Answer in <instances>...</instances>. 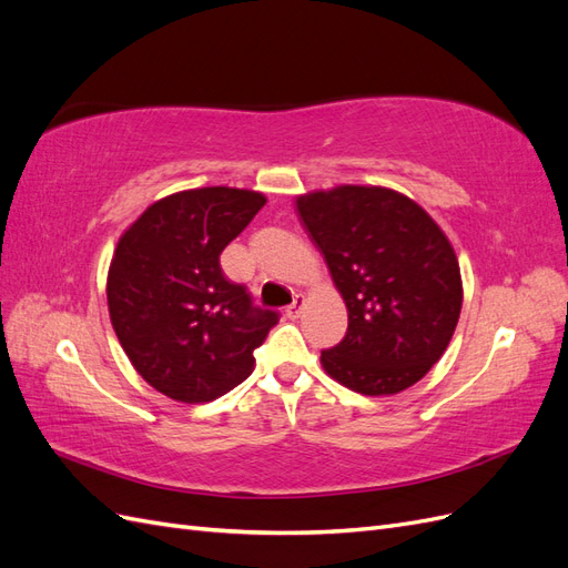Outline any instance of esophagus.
<instances>
[{"mask_svg": "<svg viewBox=\"0 0 568 568\" xmlns=\"http://www.w3.org/2000/svg\"><path fill=\"white\" fill-rule=\"evenodd\" d=\"M303 296L301 294H296L294 296V301H291V305L286 307V317L288 320H296V317H301V313H303Z\"/></svg>", "mask_w": 568, "mask_h": 568, "instance_id": "esophagus-1", "label": "esophagus"}]
</instances>
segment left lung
<instances>
[{
    "label": "left lung",
    "mask_w": 568,
    "mask_h": 568,
    "mask_svg": "<svg viewBox=\"0 0 568 568\" xmlns=\"http://www.w3.org/2000/svg\"><path fill=\"white\" fill-rule=\"evenodd\" d=\"M303 227L348 307V332L322 367L365 395H390L432 369L462 311L455 251L415 201L384 186L301 196Z\"/></svg>",
    "instance_id": "obj_1"
}]
</instances>
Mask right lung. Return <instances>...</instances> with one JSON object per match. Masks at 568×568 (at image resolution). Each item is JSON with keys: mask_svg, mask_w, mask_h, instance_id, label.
I'll return each instance as SVG.
<instances>
[{"mask_svg": "<svg viewBox=\"0 0 568 568\" xmlns=\"http://www.w3.org/2000/svg\"><path fill=\"white\" fill-rule=\"evenodd\" d=\"M265 196L205 186L161 199L120 236L109 270V313L144 382L173 400L209 403L253 372L280 313L253 305L220 253Z\"/></svg>", "mask_w": 568, "mask_h": 568, "instance_id": "add662e5", "label": "right lung"}]
</instances>
